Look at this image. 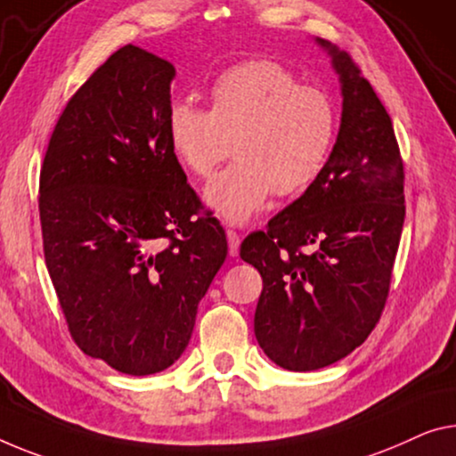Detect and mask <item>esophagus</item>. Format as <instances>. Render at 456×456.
I'll use <instances>...</instances> for the list:
<instances>
[{"mask_svg": "<svg viewBox=\"0 0 456 456\" xmlns=\"http://www.w3.org/2000/svg\"><path fill=\"white\" fill-rule=\"evenodd\" d=\"M226 238H228V252L230 256H236L238 255V248H240V234L236 232V230H226Z\"/></svg>", "mask_w": 456, "mask_h": 456, "instance_id": "34e87169", "label": "esophagus"}]
</instances>
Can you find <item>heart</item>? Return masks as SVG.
<instances>
[{"label":"heart","mask_w":456,"mask_h":456,"mask_svg":"<svg viewBox=\"0 0 456 456\" xmlns=\"http://www.w3.org/2000/svg\"><path fill=\"white\" fill-rule=\"evenodd\" d=\"M338 114L332 97L301 86L273 61L226 69L209 87V110L173 102L167 142L195 177H209L230 151L236 163L209 181L206 206L232 224L247 222L269 195H297L310 187L330 157Z\"/></svg>","instance_id":"heart-1"}]
</instances>
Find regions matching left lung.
Instances as JSON below:
<instances>
[{
	"mask_svg": "<svg viewBox=\"0 0 456 456\" xmlns=\"http://www.w3.org/2000/svg\"><path fill=\"white\" fill-rule=\"evenodd\" d=\"M342 89L336 144L318 179L240 244L263 277L255 336L287 370H316L367 340L402 238L403 160L383 103L346 53L316 38Z\"/></svg>",
	"mask_w": 456,
	"mask_h": 456,
	"instance_id": "obj_1",
	"label": "left lung"
}]
</instances>
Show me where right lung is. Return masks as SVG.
Masks as SVG:
<instances>
[{
  "label": "right lung",
  "mask_w": 456,
  "mask_h": 456,
  "mask_svg": "<svg viewBox=\"0 0 456 456\" xmlns=\"http://www.w3.org/2000/svg\"><path fill=\"white\" fill-rule=\"evenodd\" d=\"M175 67L126 45L62 110L40 171L45 261L83 353L126 375L171 367L228 255L167 142Z\"/></svg>",
  "instance_id": "1"
}]
</instances>
